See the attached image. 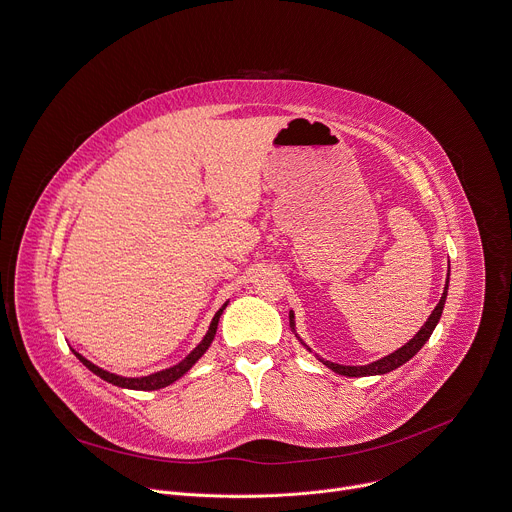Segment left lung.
<instances>
[{
    "mask_svg": "<svg viewBox=\"0 0 512 512\" xmlns=\"http://www.w3.org/2000/svg\"><path fill=\"white\" fill-rule=\"evenodd\" d=\"M447 285H449V272H447ZM447 285H445V289H443V295H441L437 307L433 309V313H431L429 319L425 321V325L419 329V333L411 339V342L405 344L401 350H396V352H392L390 356H384L382 360L372 362V364H368V366H342V364L327 362V360H321V362H323L327 368H331L333 372H337V374H342V376H356V378H358V376L386 374V372H390V370H396L399 366H403L405 362H409V360L425 346V342L431 337L435 325L439 323V317H441L443 305H445V297H447ZM289 317H291V327L295 329V315H293V311L289 313ZM307 350H309V348H307Z\"/></svg>",
    "mask_w": 512,
    "mask_h": 512,
    "instance_id": "left-lung-1",
    "label": "left lung"
}]
</instances>
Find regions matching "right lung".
I'll return each instance as SVG.
<instances>
[{"label": "right lung", "instance_id": "1", "mask_svg": "<svg viewBox=\"0 0 512 512\" xmlns=\"http://www.w3.org/2000/svg\"><path fill=\"white\" fill-rule=\"evenodd\" d=\"M223 309H225V305L215 313V317H213V321H211V325H209V331L205 333V337H203V342L183 360V362H179L177 366H173V368H168V370H162V372H156V374H150V376H142V378H124V376H118V374H109V372H105V370H101V368H97L95 364H91L89 360H85L81 354H77L75 350V356L93 372V374H97L99 378H103V380H107V382H111V384H116V386H122V388H132V390H158V388H164V386H168V384H173L175 380H179L183 374H187L189 370H191V366L207 352V348L211 346V342H213V337H215V331H217V323H219V317H221V313H223Z\"/></svg>", "mask_w": 512, "mask_h": 512}]
</instances>
